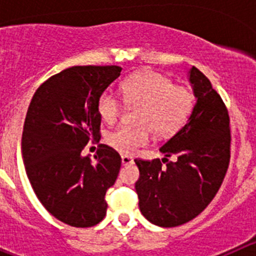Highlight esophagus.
Listing matches in <instances>:
<instances>
[{"instance_id": "esophagus-1", "label": "esophagus", "mask_w": 256, "mask_h": 256, "mask_svg": "<svg viewBox=\"0 0 256 256\" xmlns=\"http://www.w3.org/2000/svg\"><path fill=\"white\" fill-rule=\"evenodd\" d=\"M122 162H123V165L133 164V159H132V158H130V156L123 155V156H122Z\"/></svg>"}]
</instances>
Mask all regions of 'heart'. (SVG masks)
Returning <instances> with one entry per match:
<instances>
[{"label": "heart", "mask_w": 256, "mask_h": 256, "mask_svg": "<svg viewBox=\"0 0 256 256\" xmlns=\"http://www.w3.org/2000/svg\"><path fill=\"white\" fill-rule=\"evenodd\" d=\"M123 101L136 110L137 126H120L108 132L106 142L122 154H133L150 141V130L165 136L177 130L194 108V94L182 86L155 72H144L130 76L120 87ZM97 110L105 123L120 118L123 102L112 92H104Z\"/></svg>", "instance_id": "obj_1"}]
</instances>
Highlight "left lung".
Here are the masks:
<instances>
[{"label": "left lung", "instance_id": "1", "mask_svg": "<svg viewBox=\"0 0 256 256\" xmlns=\"http://www.w3.org/2000/svg\"><path fill=\"white\" fill-rule=\"evenodd\" d=\"M188 74L196 104L186 124L160 148L165 158L134 159L140 210L160 227H177L198 216L216 195L230 164L227 108L198 68ZM170 156L176 162H168Z\"/></svg>", "mask_w": 256, "mask_h": 256}]
</instances>
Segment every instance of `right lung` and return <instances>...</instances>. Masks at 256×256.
<instances>
[{
    "instance_id": "obj_1",
    "label": "right lung",
    "mask_w": 256,
    "mask_h": 256,
    "mask_svg": "<svg viewBox=\"0 0 256 256\" xmlns=\"http://www.w3.org/2000/svg\"><path fill=\"white\" fill-rule=\"evenodd\" d=\"M122 68L72 66L38 87L26 112L22 154L40 204L72 227H92L106 216V191L116 180L122 158L98 144L94 162L80 152L100 138L97 104Z\"/></svg>"
}]
</instances>
